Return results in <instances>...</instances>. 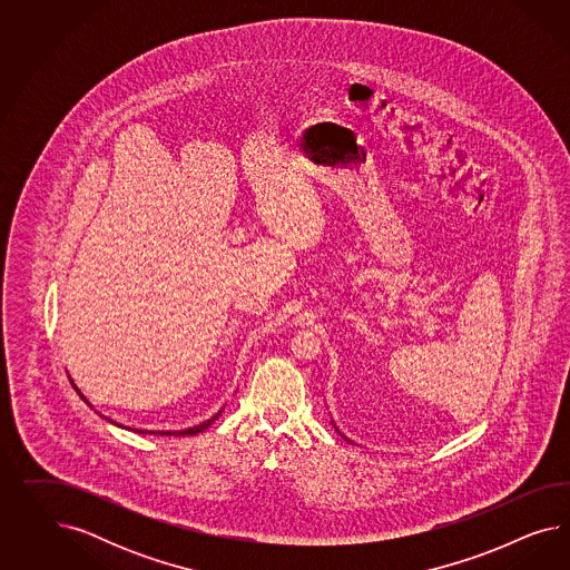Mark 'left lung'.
I'll use <instances>...</instances> for the list:
<instances>
[{
	"label": "left lung",
	"instance_id": "left-lung-1",
	"mask_svg": "<svg viewBox=\"0 0 570 570\" xmlns=\"http://www.w3.org/2000/svg\"><path fill=\"white\" fill-rule=\"evenodd\" d=\"M334 429H336V426H334ZM336 431H338V429H336ZM338 432H341V431H338Z\"/></svg>",
	"mask_w": 570,
	"mask_h": 570
}]
</instances>
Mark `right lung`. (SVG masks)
Masks as SVG:
<instances>
[{"label":"right lung","mask_w":570,"mask_h":570,"mask_svg":"<svg viewBox=\"0 0 570 570\" xmlns=\"http://www.w3.org/2000/svg\"><path fill=\"white\" fill-rule=\"evenodd\" d=\"M81 397H83V395H81ZM86 399V397H83ZM222 412H224V410H219V412H217V414L213 415V417H210V420H207V422H203V424H198V426H191V429H186V431H163V432H158V434H169V436H171V434H196V432H203L205 431V429H208V426H210V424H213V422H215V420H217V417H219V415H222ZM106 420H108V417H106ZM136 432H139V434H141V432H146V431H136Z\"/></svg>","instance_id":"add662e5"}]
</instances>
